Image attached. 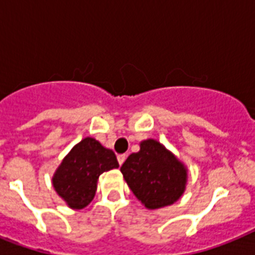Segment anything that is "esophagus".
I'll list each match as a JSON object with an SVG mask.
<instances>
[{"label":"esophagus","mask_w":255,"mask_h":255,"mask_svg":"<svg viewBox=\"0 0 255 255\" xmlns=\"http://www.w3.org/2000/svg\"><path fill=\"white\" fill-rule=\"evenodd\" d=\"M126 157H127V156L124 155V153H123V155H118V161H119L120 165H122V164L126 161Z\"/></svg>","instance_id":"esophagus-1"}]
</instances>
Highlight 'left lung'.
Masks as SVG:
<instances>
[{
  "instance_id": "8db88e82",
  "label": "left lung",
  "mask_w": 255,
  "mask_h": 255,
  "mask_svg": "<svg viewBox=\"0 0 255 255\" xmlns=\"http://www.w3.org/2000/svg\"><path fill=\"white\" fill-rule=\"evenodd\" d=\"M120 170L133 194L148 209L172 205L185 189L186 169L156 140H144L140 151L128 156Z\"/></svg>"
}]
</instances>
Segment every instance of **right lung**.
I'll use <instances>...</instances> for the list:
<instances>
[{
  "instance_id": "add662e5",
  "label": "right lung",
  "mask_w": 255,
  "mask_h": 255,
  "mask_svg": "<svg viewBox=\"0 0 255 255\" xmlns=\"http://www.w3.org/2000/svg\"><path fill=\"white\" fill-rule=\"evenodd\" d=\"M119 167L115 153L92 137L70 151L53 177V185L70 208L82 209L92 201L103 172Z\"/></svg>"
}]
</instances>
